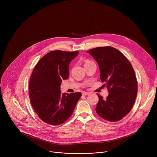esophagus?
Instances as JSON below:
<instances>
[{
	"label": "esophagus",
	"instance_id": "esophagus-1",
	"mask_svg": "<svg viewBox=\"0 0 157 157\" xmlns=\"http://www.w3.org/2000/svg\"><path fill=\"white\" fill-rule=\"evenodd\" d=\"M82 95L86 96V95H88V94H90V93H88V92H82Z\"/></svg>",
	"mask_w": 157,
	"mask_h": 157
}]
</instances>
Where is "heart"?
<instances>
[{
    "mask_svg": "<svg viewBox=\"0 0 157 157\" xmlns=\"http://www.w3.org/2000/svg\"><path fill=\"white\" fill-rule=\"evenodd\" d=\"M91 62H92V61L87 59V60H86V61H84V65H85V64H88V63H91Z\"/></svg>",
    "mask_w": 157,
    "mask_h": 157,
    "instance_id": "heart-1",
    "label": "heart"
}]
</instances>
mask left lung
Wrapping results in <instances>:
<instances>
[{"label": "left lung", "instance_id": "8db88e82", "mask_svg": "<svg viewBox=\"0 0 157 157\" xmlns=\"http://www.w3.org/2000/svg\"><path fill=\"white\" fill-rule=\"evenodd\" d=\"M87 52L98 62L100 78L109 93L105 99L98 94L96 113L105 120L119 121L131 110L137 97V80L133 67L127 58L113 47H97Z\"/></svg>", "mask_w": 157, "mask_h": 157}]
</instances>
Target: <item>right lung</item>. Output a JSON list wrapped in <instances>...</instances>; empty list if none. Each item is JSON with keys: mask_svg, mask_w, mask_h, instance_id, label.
<instances>
[{"mask_svg": "<svg viewBox=\"0 0 157 157\" xmlns=\"http://www.w3.org/2000/svg\"><path fill=\"white\" fill-rule=\"evenodd\" d=\"M79 52L55 50L42 57L30 78L29 96L39 118L57 125L68 120L81 97L80 92L66 94L60 91L61 82L69 76V65Z\"/></svg>", "mask_w": 157, "mask_h": 157, "instance_id": "add662e5", "label": "right lung"}]
</instances>
